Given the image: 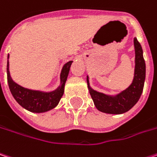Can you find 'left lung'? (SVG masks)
<instances>
[{"instance_id": "8db88e82", "label": "left lung", "mask_w": 157, "mask_h": 157, "mask_svg": "<svg viewBox=\"0 0 157 157\" xmlns=\"http://www.w3.org/2000/svg\"><path fill=\"white\" fill-rule=\"evenodd\" d=\"M135 68L132 82L127 89L116 95H106L97 91L90 86L87 75L88 89L94 105L98 110L106 114L120 115L129 111L139 101L141 96L146 78V64L143 58V51L137 38H134Z\"/></svg>"}]
</instances>
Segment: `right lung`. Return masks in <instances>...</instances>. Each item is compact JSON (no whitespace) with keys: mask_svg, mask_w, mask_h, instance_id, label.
Listing matches in <instances>:
<instances>
[{"mask_svg":"<svg viewBox=\"0 0 157 157\" xmlns=\"http://www.w3.org/2000/svg\"><path fill=\"white\" fill-rule=\"evenodd\" d=\"M9 59V55H8ZM73 61L70 60L66 63L60 73V84L56 90L45 92L41 90H35L27 88L22 87L21 85L16 83L12 80L10 73V64L9 60L7 62V76L8 83L12 96L16 101L23 106L25 109L32 113H44L50 111L58 106L60 98L64 94L65 83L69 74L70 67Z\"/></svg>","mask_w":157,"mask_h":157,"instance_id":"right-lung-1","label":"right lung"}]
</instances>
